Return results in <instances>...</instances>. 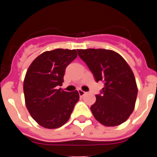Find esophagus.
I'll return each instance as SVG.
<instances>
[{
  "label": "esophagus",
  "mask_w": 157,
  "mask_h": 157,
  "mask_svg": "<svg viewBox=\"0 0 157 157\" xmlns=\"http://www.w3.org/2000/svg\"><path fill=\"white\" fill-rule=\"evenodd\" d=\"M78 93H79V95H80V96H83V95L86 94V92L83 91V90H78Z\"/></svg>",
  "instance_id": "34e87169"
}]
</instances>
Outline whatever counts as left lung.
I'll use <instances>...</instances> for the list:
<instances>
[{"label": "left lung", "instance_id": "1", "mask_svg": "<svg viewBox=\"0 0 157 157\" xmlns=\"http://www.w3.org/2000/svg\"><path fill=\"white\" fill-rule=\"evenodd\" d=\"M96 82H104L100 95L90 109L93 116L107 127L119 125L129 118L135 106L137 86L134 73L125 60L108 49H77Z\"/></svg>", "mask_w": 157, "mask_h": 157}]
</instances>
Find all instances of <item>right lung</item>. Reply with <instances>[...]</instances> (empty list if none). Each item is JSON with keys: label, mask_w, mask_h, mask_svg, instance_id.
Segmentation results:
<instances>
[{"label": "right lung", "mask_w": 157, "mask_h": 157, "mask_svg": "<svg viewBox=\"0 0 157 157\" xmlns=\"http://www.w3.org/2000/svg\"><path fill=\"white\" fill-rule=\"evenodd\" d=\"M77 56L75 49L47 51L39 55L26 71L23 82L26 106L42 127L55 129L64 125L78 102L77 90L58 89L62 86L66 67Z\"/></svg>", "instance_id": "right-lung-1"}]
</instances>
